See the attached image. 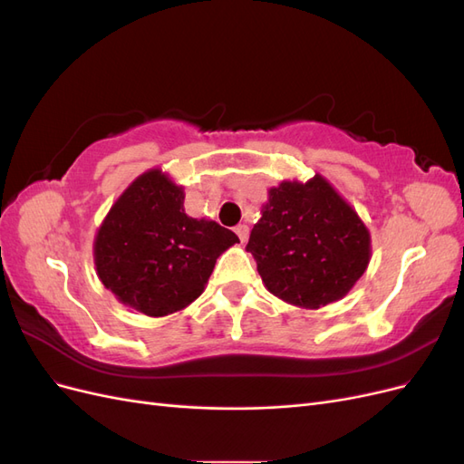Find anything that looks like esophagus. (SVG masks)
<instances>
[{
  "mask_svg": "<svg viewBox=\"0 0 464 464\" xmlns=\"http://www.w3.org/2000/svg\"><path fill=\"white\" fill-rule=\"evenodd\" d=\"M234 230H236L237 237H240L242 242L247 240V236H249V227H247V224H237V227H236Z\"/></svg>",
  "mask_w": 464,
  "mask_h": 464,
  "instance_id": "esophagus-1",
  "label": "esophagus"
}]
</instances>
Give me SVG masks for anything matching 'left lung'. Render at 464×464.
<instances>
[{"label": "left lung", "instance_id": "left-lung-1", "mask_svg": "<svg viewBox=\"0 0 464 464\" xmlns=\"http://www.w3.org/2000/svg\"><path fill=\"white\" fill-rule=\"evenodd\" d=\"M261 213L246 249L280 300L317 310L344 298L366 271V224L323 176L271 188Z\"/></svg>", "mask_w": 464, "mask_h": 464}]
</instances>
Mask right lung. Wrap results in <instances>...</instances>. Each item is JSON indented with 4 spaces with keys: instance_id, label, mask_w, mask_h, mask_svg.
<instances>
[{
    "instance_id": "right-lung-1",
    "label": "right lung",
    "mask_w": 464,
    "mask_h": 464,
    "mask_svg": "<svg viewBox=\"0 0 464 464\" xmlns=\"http://www.w3.org/2000/svg\"><path fill=\"white\" fill-rule=\"evenodd\" d=\"M184 198V188L152 168L120 195L94 237L98 278L150 317L198 300L218 256L240 242L215 220L188 217Z\"/></svg>"
}]
</instances>
